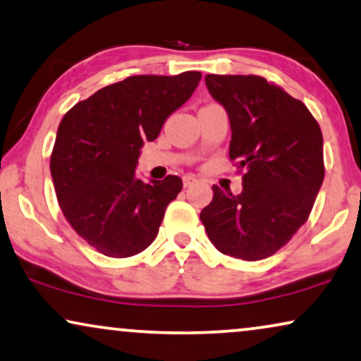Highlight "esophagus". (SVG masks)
Segmentation results:
<instances>
[{
    "label": "esophagus",
    "instance_id": "1",
    "mask_svg": "<svg viewBox=\"0 0 361 361\" xmlns=\"http://www.w3.org/2000/svg\"><path fill=\"white\" fill-rule=\"evenodd\" d=\"M195 183H196V178H195V176L186 175V176L183 178V186H185V188H190V186H193Z\"/></svg>",
    "mask_w": 361,
    "mask_h": 361
}]
</instances>
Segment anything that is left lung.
Masks as SVG:
<instances>
[{"label": "left lung", "mask_w": 361, "mask_h": 361, "mask_svg": "<svg viewBox=\"0 0 361 361\" xmlns=\"http://www.w3.org/2000/svg\"><path fill=\"white\" fill-rule=\"evenodd\" d=\"M204 80L229 115V158L245 173L241 195L213 186L201 223L218 251L261 261L309 219L325 176L324 137L305 104L261 75Z\"/></svg>", "instance_id": "obj_1"}]
</instances>
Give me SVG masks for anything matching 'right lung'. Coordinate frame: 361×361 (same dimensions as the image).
I'll return each instance as SVG.
<instances>
[{
	"instance_id": "right-lung-1",
	"label": "right lung",
	"mask_w": 361,
	"mask_h": 361,
	"mask_svg": "<svg viewBox=\"0 0 361 361\" xmlns=\"http://www.w3.org/2000/svg\"><path fill=\"white\" fill-rule=\"evenodd\" d=\"M201 72L130 75L77 102L62 117L51 175L66 219L109 257H130L157 238L166 206L183 183L168 175L143 183L135 166L166 117L198 87Z\"/></svg>"
}]
</instances>
